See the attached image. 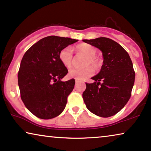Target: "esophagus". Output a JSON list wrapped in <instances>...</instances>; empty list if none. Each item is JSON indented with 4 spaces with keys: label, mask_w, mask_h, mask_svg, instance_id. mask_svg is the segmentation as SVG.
Returning <instances> with one entry per match:
<instances>
[{
    "label": "esophagus",
    "mask_w": 151,
    "mask_h": 151,
    "mask_svg": "<svg viewBox=\"0 0 151 151\" xmlns=\"http://www.w3.org/2000/svg\"><path fill=\"white\" fill-rule=\"evenodd\" d=\"M75 82H76V83H78L79 82V81H78V80H76V81H75Z\"/></svg>",
    "instance_id": "esophagus-1"
}]
</instances>
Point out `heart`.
I'll list each match as a JSON object with an SVG mask.
<instances>
[{
  "instance_id": "heart-1",
  "label": "heart",
  "mask_w": 151,
  "mask_h": 151,
  "mask_svg": "<svg viewBox=\"0 0 151 151\" xmlns=\"http://www.w3.org/2000/svg\"><path fill=\"white\" fill-rule=\"evenodd\" d=\"M76 50L78 53L86 57L83 64L86 67L83 68H71L68 72V75L71 78L82 81L92 75L94 73V69L90 65L94 67L97 66L98 61L95 57L96 50L89 44H81L76 46ZM59 59L65 67H71L73 61V54L71 48L70 46H66L61 49L59 53Z\"/></svg>"
}]
</instances>
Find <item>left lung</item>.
Masks as SVG:
<instances>
[{
	"label": "left lung",
	"instance_id": "obj_1",
	"mask_svg": "<svg viewBox=\"0 0 151 151\" xmlns=\"http://www.w3.org/2000/svg\"><path fill=\"white\" fill-rule=\"evenodd\" d=\"M102 51L101 71L86 83L83 99L86 107L95 115L107 118L120 111L129 101L135 81L133 63L122 46L107 37L83 40Z\"/></svg>",
	"mask_w": 151,
	"mask_h": 151
}]
</instances>
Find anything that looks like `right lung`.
Here are the masks:
<instances>
[{"label": "right lung", "instance_id": "1", "mask_svg": "<svg viewBox=\"0 0 151 151\" xmlns=\"http://www.w3.org/2000/svg\"><path fill=\"white\" fill-rule=\"evenodd\" d=\"M78 40L48 36L36 42L23 56L18 74L21 99L36 117L48 120L62 113L75 80L61 79L68 69L59 59L61 49Z\"/></svg>", "mask_w": 151, "mask_h": 151}]
</instances>
